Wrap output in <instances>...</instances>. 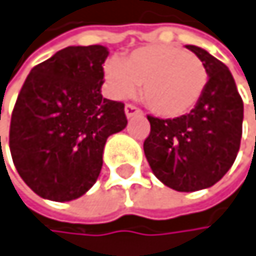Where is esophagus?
Instances as JSON below:
<instances>
[{
    "mask_svg": "<svg viewBox=\"0 0 256 256\" xmlns=\"http://www.w3.org/2000/svg\"><path fill=\"white\" fill-rule=\"evenodd\" d=\"M124 112H126V116H127V118H132V116H136V115H141V114H142V112L138 109V107L134 106V104H126Z\"/></svg>",
    "mask_w": 256,
    "mask_h": 256,
    "instance_id": "obj_1",
    "label": "esophagus"
}]
</instances>
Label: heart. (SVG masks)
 <instances>
[{"instance_id":"b5f03b06","label":"heart","mask_w":256,"mask_h":256,"mask_svg":"<svg viewBox=\"0 0 256 256\" xmlns=\"http://www.w3.org/2000/svg\"><path fill=\"white\" fill-rule=\"evenodd\" d=\"M106 80L116 96H130L141 86L147 107L164 118L190 112L201 100L209 74L204 62L178 46L158 44L106 64Z\"/></svg>"}]
</instances>
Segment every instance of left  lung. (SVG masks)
Masks as SVG:
<instances>
[{"instance_id":"1","label":"left lung","mask_w":256,"mask_h":256,"mask_svg":"<svg viewBox=\"0 0 256 256\" xmlns=\"http://www.w3.org/2000/svg\"><path fill=\"white\" fill-rule=\"evenodd\" d=\"M186 47L208 68V86L189 114L169 120L147 116L150 134L144 154L167 188L195 192L218 182L232 167L240 150L244 107L228 66L201 47Z\"/></svg>"}]
</instances>
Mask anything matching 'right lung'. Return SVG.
Here are the masks:
<instances>
[{
    "label": "right lung",
    "mask_w": 256,
    "mask_h": 256,
    "mask_svg": "<svg viewBox=\"0 0 256 256\" xmlns=\"http://www.w3.org/2000/svg\"><path fill=\"white\" fill-rule=\"evenodd\" d=\"M107 56L100 44L66 47L21 87L8 146L20 176L41 198L84 195L98 180L107 138L127 126L124 104L101 95Z\"/></svg>",
    "instance_id": "add662e5"
}]
</instances>
